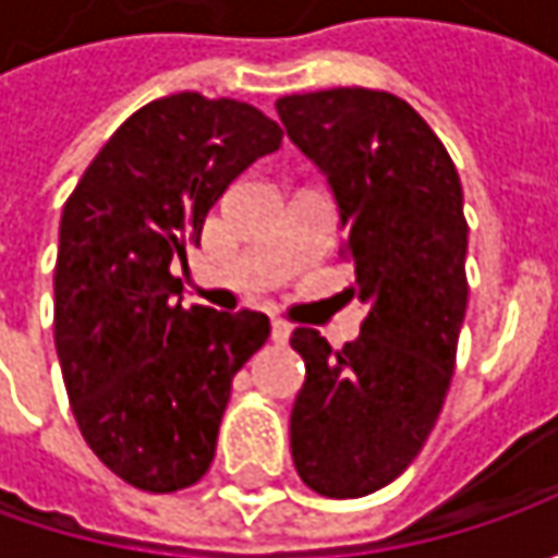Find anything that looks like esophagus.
Listing matches in <instances>:
<instances>
[{
	"mask_svg": "<svg viewBox=\"0 0 558 558\" xmlns=\"http://www.w3.org/2000/svg\"><path fill=\"white\" fill-rule=\"evenodd\" d=\"M289 335H291V326L286 323V319H272V341H276V344H286V341H289Z\"/></svg>",
	"mask_w": 558,
	"mask_h": 558,
	"instance_id": "34e87169",
	"label": "esophagus"
}]
</instances>
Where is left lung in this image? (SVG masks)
<instances>
[{
	"mask_svg": "<svg viewBox=\"0 0 558 558\" xmlns=\"http://www.w3.org/2000/svg\"><path fill=\"white\" fill-rule=\"evenodd\" d=\"M289 140L326 177L366 316L341 351L294 329L304 385L291 460L323 497H366L416 460L453 378L465 319L460 173L432 126L391 93L338 86L276 101Z\"/></svg>",
	"mask_w": 558,
	"mask_h": 558,
	"instance_id": "1",
	"label": "left lung"
}]
</instances>
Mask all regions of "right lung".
<instances>
[{
  "label": "right lung",
  "mask_w": 558,
  "mask_h": 558,
  "mask_svg": "<svg viewBox=\"0 0 558 558\" xmlns=\"http://www.w3.org/2000/svg\"><path fill=\"white\" fill-rule=\"evenodd\" d=\"M279 145V123L245 101L158 98L120 123L61 210L64 388L93 453L140 490L170 494L210 469L232 378L269 338L257 311H185L170 269L229 183Z\"/></svg>",
  "instance_id": "1"
}]
</instances>
